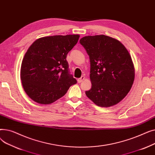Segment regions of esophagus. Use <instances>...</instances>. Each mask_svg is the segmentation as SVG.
<instances>
[{"label": "esophagus", "mask_w": 155, "mask_h": 155, "mask_svg": "<svg viewBox=\"0 0 155 155\" xmlns=\"http://www.w3.org/2000/svg\"><path fill=\"white\" fill-rule=\"evenodd\" d=\"M85 79V76H82V77H81L80 78H78L77 80H78V83H81V82H83V81Z\"/></svg>", "instance_id": "esophagus-1"}]
</instances>
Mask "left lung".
<instances>
[{
	"label": "left lung",
	"mask_w": 155,
	"mask_h": 155,
	"mask_svg": "<svg viewBox=\"0 0 155 155\" xmlns=\"http://www.w3.org/2000/svg\"><path fill=\"white\" fill-rule=\"evenodd\" d=\"M80 43L91 62L92 88L85 94L95 105L109 107L120 102L131 90L135 76L129 51L119 40L104 35L87 36Z\"/></svg>",
	"instance_id": "1"
}]
</instances>
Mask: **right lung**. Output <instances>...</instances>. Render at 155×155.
<instances>
[{"mask_svg": "<svg viewBox=\"0 0 155 155\" xmlns=\"http://www.w3.org/2000/svg\"><path fill=\"white\" fill-rule=\"evenodd\" d=\"M79 38V35L45 36L29 46L22 61L20 77L24 91L32 101L50 104L77 83L69 74L66 58Z\"/></svg>", "mask_w": 155, "mask_h": 155, "instance_id": "1", "label": "right lung"}]
</instances>
